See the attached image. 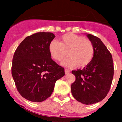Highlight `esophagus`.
I'll list each match as a JSON object with an SVG mask.
<instances>
[{"instance_id":"34e87169","label":"esophagus","mask_w":122,"mask_h":122,"mask_svg":"<svg viewBox=\"0 0 122 122\" xmlns=\"http://www.w3.org/2000/svg\"><path fill=\"white\" fill-rule=\"evenodd\" d=\"M70 72V70H68V69H65V73L66 74L69 73Z\"/></svg>"}]
</instances>
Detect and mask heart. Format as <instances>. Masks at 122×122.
<instances>
[{"instance_id": "1", "label": "heart", "mask_w": 122, "mask_h": 122, "mask_svg": "<svg viewBox=\"0 0 122 122\" xmlns=\"http://www.w3.org/2000/svg\"><path fill=\"white\" fill-rule=\"evenodd\" d=\"M52 58L60 62L66 57H69L62 62L66 67H73L77 65L82 68L91 62L94 56L95 49L93 43L88 38L69 33L60 38V43L52 41L48 46Z\"/></svg>"}]
</instances>
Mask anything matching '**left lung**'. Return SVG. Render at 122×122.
Wrapping results in <instances>:
<instances>
[{
	"label": "left lung",
	"mask_w": 122,
	"mask_h": 122,
	"mask_svg": "<svg viewBox=\"0 0 122 122\" xmlns=\"http://www.w3.org/2000/svg\"><path fill=\"white\" fill-rule=\"evenodd\" d=\"M87 36L93 44L94 56L82 70L72 71L76 80L71 90L77 101L92 104L103 100L108 93L114 76V63L111 54L101 40L91 34Z\"/></svg>",
	"instance_id": "left-lung-1"
}]
</instances>
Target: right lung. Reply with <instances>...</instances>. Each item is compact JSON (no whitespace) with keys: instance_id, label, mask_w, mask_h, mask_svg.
<instances>
[{"instance_id":"add662e5","label":"right lung","mask_w":122,"mask_h":122,"mask_svg":"<svg viewBox=\"0 0 122 122\" xmlns=\"http://www.w3.org/2000/svg\"><path fill=\"white\" fill-rule=\"evenodd\" d=\"M51 32H38L26 37L13 58L11 74L22 97L33 102L49 98L55 83L65 75L64 68L51 59L48 49L55 38Z\"/></svg>"}]
</instances>
